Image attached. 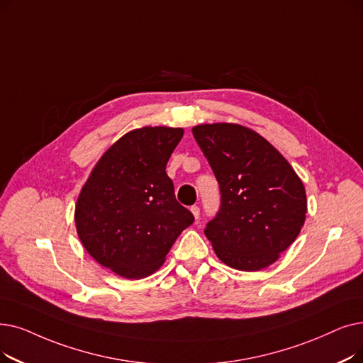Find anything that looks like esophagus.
<instances>
[{
  "instance_id": "34e87169",
  "label": "esophagus",
  "mask_w": 363,
  "mask_h": 363,
  "mask_svg": "<svg viewBox=\"0 0 363 363\" xmlns=\"http://www.w3.org/2000/svg\"><path fill=\"white\" fill-rule=\"evenodd\" d=\"M190 211H191V213L194 215V218H196V219L200 216V208H199V206H191V209H190Z\"/></svg>"
}]
</instances>
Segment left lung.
<instances>
[{
	"instance_id": "left-lung-1",
	"label": "left lung",
	"mask_w": 363,
	"mask_h": 363,
	"mask_svg": "<svg viewBox=\"0 0 363 363\" xmlns=\"http://www.w3.org/2000/svg\"><path fill=\"white\" fill-rule=\"evenodd\" d=\"M193 135L220 190V208L204 234L231 269L259 272L276 262L301 231L303 181L267 139L235 123L199 124Z\"/></svg>"
}]
</instances>
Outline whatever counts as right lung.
Here are the masks:
<instances>
[{
    "mask_svg": "<svg viewBox=\"0 0 363 363\" xmlns=\"http://www.w3.org/2000/svg\"><path fill=\"white\" fill-rule=\"evenodd\" d=\"M184 129L145 125L123 135L93 167L75 204V227L90 257L124 279L163 265L193 213L166 173Z\"/></svg>",
    "mask_w": 363,
    "mask_h": 363,
    "instance_id": "add662e5",
    "label": "right lung"
}]
</instances>
